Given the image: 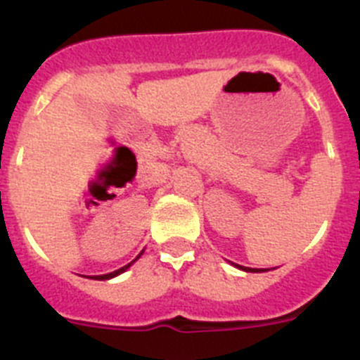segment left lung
Masks as SVG:
<instances>
[{
	"label": "left lung",
	"instance_id": "8db88e82",
	"mask_svg": "<svg viewBox=\"0 0 360 360\" xmlns=\"http://www.w3.org/2000/svg\"><path fill=\"white\" fill-rule=\"evenodd\" d=\"M238 269H241V270H247V272H262V270H257V269H247V266H241V265H238Z\"/></svg>",
	"mask_w": 360,
	"mask_h": 360
}]
</instances>
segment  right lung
I'll use <instances>...</instances> for the list:
<instances>
[{
  "label": "right lung",
  "instance_id": "right-lung-1",
  "mask_svg": "<svg viewBox=\"0 0 360 360\" xmlns=\"http://www.w3.org/2000/svg\"><path fill=\"white\" fill-rule=\"evenodd\" d=\"M131 263H133V262H131ZM131 263H128V265L122 266V269L115 270V272H110V274H103V276H95V278H91V279H110V278H115V276L122 274V272H124V270H126V269H129V266H131Z\"/></svg>",
  "mask_w": 360,
  "mask_h": 360
}]
</instances>
